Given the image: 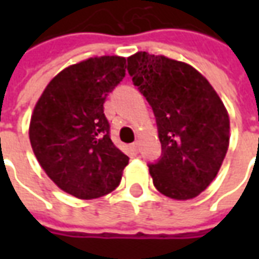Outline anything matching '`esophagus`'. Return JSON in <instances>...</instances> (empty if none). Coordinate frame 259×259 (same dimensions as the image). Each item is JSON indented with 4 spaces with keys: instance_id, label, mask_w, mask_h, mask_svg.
Masks as SVG:
<instances>
[{
    "instance_id": "1",
    "label": "esophagus",
    "mask_w": 259,
    "mask_h": 259,
    "mask_svg": "<svg viewBox=\"0 0 259 259\" xmlns=\"http://www.w3.org/2000/svg\"><path fill=\"white\" fill-rule=\"evenodd\" d=\"M132 148H133V151L135 152H139V150H140V141H135V143L132 144Z\"/></svg>"
}]
</instances>
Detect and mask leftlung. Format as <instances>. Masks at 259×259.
<instances>
[{
	"mask_svg": "<svg viewBox=\"0 0 259 259\" xmlns=\"http://www.w3.org/2000/svg\"><path fill=\"white\" fill-rule=\"evenodd\" d=\"M133 84L151 105L161 157L148 163L154 186L190 200L211 185L229 147V116L209 81L193 66L162 55L127 58Z\"/></svg>",
	"mask_w": 259,
	"mask_h": 259,
	"instance_id": "8db88e82",
	"label": "left lung"
}]
</instances>
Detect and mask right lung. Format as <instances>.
Returning <instances> with one entry per match:
<instances>
[{
	"instance_id": "obj_1",
	"label": "right lung",
	"mask_w": 259,
	"mask_h": 259,
	"mask_svg": "<svg viewBox=\"0 0 259 259\" xmlns=\"http://www.w3.org/2000/svg\"><path fill=\"white\" fill-rule=\"evenodd\" d=\"M124 69L122 57L72 65L50 81L31 115L29 137L37 161L59 189L81 200L115 190L129 162L111 140L104 113Z\"/></svg>"
}]
</instances>
